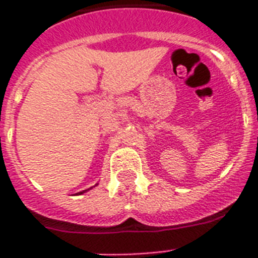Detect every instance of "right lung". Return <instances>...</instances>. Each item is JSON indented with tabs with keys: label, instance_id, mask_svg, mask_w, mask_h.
Masks as SVG:
<instances>
[{
	"label": "right lung",
	"instance_id": "add662e5",
	"mask_svg": "<svg viewBox=\"0 0 258 258\" xmlns=\"http://www.w3.org/2000/svg\"><path fill=\"white\" fill-rule=\"evenodd\" d=\"M97 184V183H96ZM96 184H95V186H96ZM91 188H92V187H89L88 188V190H91ZM88 190H83V191H80V194H83V192H86V191H88Z\"/></svg>",
	"mask_w": 258,
	"mask_h": 258
}]
</instances>
